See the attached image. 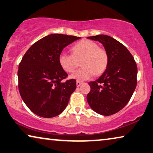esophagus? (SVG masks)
I'll use <instances>...</instances> for the list:
<instances>
[{
    "instance_id": "esophagus-1",
    "label": "esophagus",
    "mask_w": 153,
    "mask_h": 153,
    "mask_svg": "<svg viewBox=\"0 0 153 153\" xmlns=\"http://www.w3.org/2000/svg\"><path fill=\"white\" fill-rule=\"evenodd\" d=\"M82 83H82V82L77 81H76V86H77V87H79Z\"/></svg>"
}]
</instances>
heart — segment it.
<instances>
[{"instance_id": "obj_1", "label": "heart", "mask_w": 153, "mask_h": 153, "mask_svg": "<svg viewBox=\"0 0 153 153\" xmlns=\"http://www.w3.org/2000/svg\"><path fill=\"white\" fill-rule=\"evenodd\" d=\"M72 55L65 53L59 56V63L65 72H74L78 66L79 61L81 68L70 75V78L85 81L92 76H99L106 70L109 57L104 48H100L96 42L83 39L72 47Z\"/></svg>"}]
</instances>
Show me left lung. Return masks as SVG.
<instances>
[{
	"label": "left lung",
	"instance_id": "left-lung-1",
	"mask_svg": "<svg viewBox=\"0 0 153 153\" xmlns=\"http://www.w3.org/2000/svg\"><path fill=\"white\" fill-rule=\"evenodd\" d=\"M102 44L109 62L101 76L88 84L90 91L87 100L94 111L103 116H111L126 106L137 85V64L127 48L106 35L88 37Z\"/></svg>",
	"mask_w": 153,
	"mask_h": 153
}]
</instances>
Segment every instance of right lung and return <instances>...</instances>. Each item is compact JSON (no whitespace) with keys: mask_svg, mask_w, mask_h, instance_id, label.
Instances as JSON below:
<instances>
[{"mask_svg":"<svg viewBox=\"0 0 153 153\" xmlns=\"http://www.w3.org/2000/svg\"><path fill=\"white\" fill-rule=\"evenodd\" d=\"M81 37L51 34L28 49L18 67V89L22 99L35 114L53 117L63 111L76 88L75 79L63 82L68 74L59 63L63 49Z\"/></svg>","mask_w":153,"mask_h":153,"instance_id":"add662e5","label":"right lung"}]
</instances>
